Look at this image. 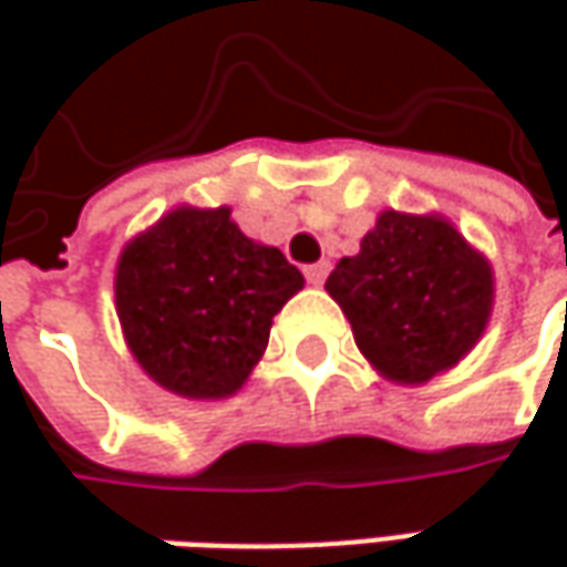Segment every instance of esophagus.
<instances>
[{
    "instance_id": "esophagus-1",
    "label": "esophagus",
    "mask_w": 567,
    "mask_h": 567,
    "mask_svg": "<svg viewBox=\"0 0 567 567\" xmlns=\"http://www.w3.org/2000/svg\"><path fill=\"white\" fill-rule=\"evenodd\" d=\"M331 271V265L328 261H316V265H306V280L312 284V287H321L324 284V277Z\"/></svg>"
}]
</instances>
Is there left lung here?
I'll return each instance as SVG.
<instances>
[{"label":"left lung","mask_w":567,"mask_h":567,"mask_svg":"<svg viewBox=\"0 0 567 567\" xmlns=\"http://www.w3.org/2000/svg\"><path fill=\"white\" fill-rule=\"evenodd\" d=\"M324 290L379 375L425 384L483 338L495 277L489 258L442 214L381 210L360 251L340 258Z\"/></svg>","instance_id":"8db88e82"}]
</instances>
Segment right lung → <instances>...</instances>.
I'll return each mask as SVG.
<instances>
[{
  "label": "right lung",
  "instance_id": "1",
  "mask_svg": "<svg viewBox=\"0 0 567 567\" xmlns=\"http://www.w3.org/2000/svg\"><path fill=\"white\" fill-rule=\"evenodd\" d=\"M284 251L249 239L229 207L179 205L125 243L116 265L122 338L147 379L192 398L236 394L302 290Z\"/></svg>",
  "mask_w": 567,
  "mask_h": 567
}]
</instances>
